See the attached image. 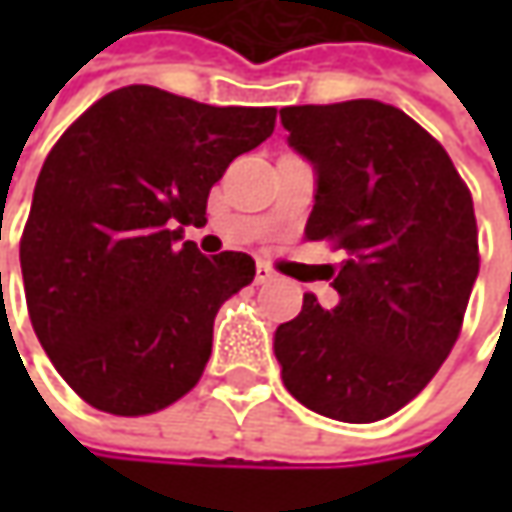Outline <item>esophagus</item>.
<instances>
[{"label":"esophagus","mask_w":512,"mask_h":512,"mask_svg":"<svg viewBox=\"0 0 512 512\" xmlns=\"http://www.w3.org/2000/svg\"><path fill=\"white\" fill-rule=\"evenodd\" d=\"M273 279H276L273 267L265 265V262H259V265H256V282H259V285H267V282H273Z\"/></svg>","instance_id":"34e87169"}]
</instances>
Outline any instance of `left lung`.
I'll list each match as a JSON object with an SVG mask.
<instances>
[{
    "instance_id": "obj_1",
    "label": "left lung",
    "mask_w": 512,
    "mask_h": 512,
    "mask_svg": "<svg viewBox=\"0 0 512 512\" xmlns=\"http://www.w3.org/2000/svg\"><path fill=\"white\" fill-rule=\"evenodd\" d=\"M287 145L313 165L307 239L344 250L339 302L305 296L273 333L293 399L336 422L396 413L459 339L479 276L470 190L447 150L404 110L376 99L282 108Z\"/></svg>"
}]
</instances>
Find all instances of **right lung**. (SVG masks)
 <instances>
[{"mask_svg": "<svg viewBox=\"0 0 512 512\" xmlns=\"http://www.w3.org/2000/svg\"><path fill=\"white\" fill-rule=\"evenodd\" d=\"M276 128V108H213L150 85L90 105L36 179L19 262L30 325L96 410L145 416L202 379L213 319L253 282L247 253H199L207 193Z\"/></svg>", "mask_w": 512, "mask_h": 512, "instance_id": "1", "label": "right lung"}]
</instances>
